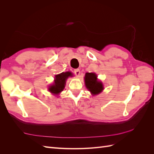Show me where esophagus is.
<instances>
[{"instance_id":"obj_1","label":"esophagus","mask_w":154,"mask_h":154,"mask_svg":"<svg viewBox=\"0 0 154 154\" xmlns=\"http://www.w3.org/2000/svg\"><path fill=\"white\" fill-rule=\"evenodd\" d=\"M74 73L75 74V75H76V76H78L79 75H80V69H74Z\"/></svg>"}]
</instances>
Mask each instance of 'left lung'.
Segmentation results:
<instances>
[{"label": "left lung", "mask_w": 154, "mask_h": 154, "mask_svg": "<svg viewBox=\"0 0 154 154\" xmlns=\"http://www.w3.org/2000/svg\"><path fill=\"white\" fill-rule=\"evenodd\" d=\"M85 82L86 87L93 95L100 94L103 89V84L97 81L95 73L87 72L85 76Z\"/></svg>", "instance_id": "8db88e82"}]
</instances>
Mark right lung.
<instances>
[{
	"instance_id": "add662e5",
	"label": "right lung",
	"mask_w": 154,
	"mask_h": 154,
	"mask_svg": "<svg viewBox=\"0 0 154 154\" xmlns=\"http://www.w3.org/2000/svg\"><path fill=\"white\" fill-rule=\"evenodd\" d=\"M69 76H72V73L71 72H62L56 75L54 82L52 85L49 87V91L54 94H58L60 92L63 90L66 80Z\"/></svg>"
}]
</instances>
